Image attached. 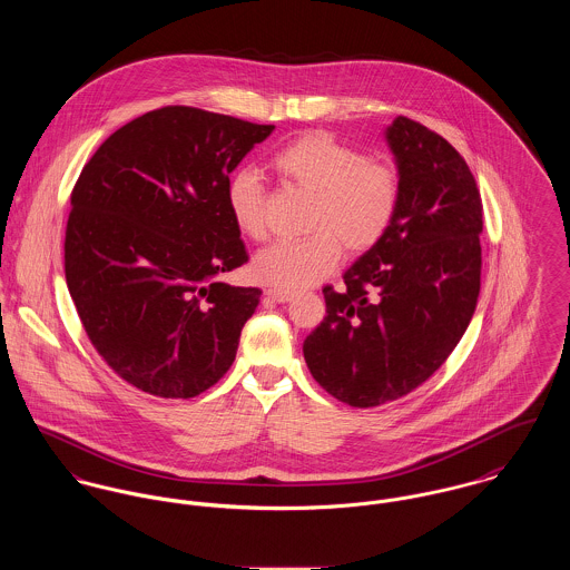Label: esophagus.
<instances>
[{
  "label": "esophagus",
  "instance_id": "34e87169",
  "mask_svg": "<svg viewBox=\"0 0 570 570\" xmlns=\"http://www.w3.org/2000/svg\"><path fill=\"white\" fill-rule=\"evenodd\" d=\"M266 297L273 299V302H277V304H286V302H291L295 295L288 293V291H279V288H268V291H266Z\"/></svg>",
  "mask_w": 570,
  "mask_h": 570
}]
</instances>
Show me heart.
Instances as JSON below:
<instances>
[{"instance_id":"b5f03b06","label":"heart","mask_w":570,"mask_h":570,"mask_svg":"<svg viewBox=\"0 0 570 570\" xmlns=\"http://www.w3.org/2000/svg\"><path fill=\"white\" fill-rule=\"evenodd\" d=\"M273 168L293 186L313 194L308 238L275 243L255 255L252 271L262 284L279 291H299L323 279L341 257L365 254L389 232L400 205L397 168L367 159L361 150L330 132H304L284 144L271 159ZM227 209L236 229L262 240L264 188L249 168L227 181Z\"/></svg>"}]
</instances>
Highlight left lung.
I'll list each match as a JSON object with an SVG mask.
<instances>
[{"label":"left lung","mask_w":570,"mask_h":570,"mask_svg":"<svg viewBox=\"0 0 570 570\" xmlns=\"http://www.w3.org/2000/svg\"><path fill=\"white\" fill-rule=\"evenodd\" d=\"M384 139L400 175L389 232L323 288L325 316L304 341L313 379L370 409L431 379L461 341L481 291L483 203L463 157L404 116Z\"/></svg>","instance_id":"8db88e82"}]
</instances>
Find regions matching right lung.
I'll return each mask as SVG.
<instances>
[{"label":"right lung","instance_id":"1","mask_svg":"<svg viewBox=\"0 0 570 570\" xmlns=\"http://www.w3.org/2000/svg\"><path fill=\"white\" fill-rule=\"evenodd\" d=\"M273 128L164 107L118 128L82 168L65 279L91 345L128 384L188 400L232 367L262 291L220 282L249 259L225 190Z\"/></svg>","mask_w":570,"mask_h":570}]
</instances>
